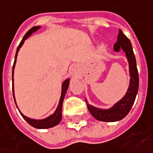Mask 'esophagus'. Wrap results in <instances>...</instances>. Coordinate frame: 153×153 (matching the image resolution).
<instances>
[{"instance_id":"obj_1","label":"esophagus","mask_w":153,"mask_h":153,"mask_svg":"<svg viewBox=\"0 0 153 153\" xmlns=\"http://www.w3.org/2000/svg\"><path fill=\"white\" fill-rule=\"evenodd\" d=\"M72 72H73V74H76V69H75V68H73Z\"/></svg>"}]
</instances>
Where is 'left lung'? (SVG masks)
<instances>
[{
    "label": "left lung",
    "instance_id": "1",
    "mask_svg": "<svg viewBox=\"0 0 153 153\" xmlns=\"http://www.w3.org/2000/svg\"><path fill=\"white\" fill-rule=\"evenodd\" d=\"M123 51L127 59L129 65V74H130V83L127 91L119 101L115 103L109 109H101L90 105L87 100V107L90 113L96 120L105 122H114L122 120L126 116L133 105L136 96L137 94L139 87V78L137 68V62L134 55L131 43L127 37H126L121 30H119V34L117 37V42L114 44V51L119 52Z\"/></svg>",
    "mask_w": 153,
    "mask_h": 153
}]
</instances>
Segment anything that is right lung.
<instances>
[{"mask_svg":"<svg viewBox=\"0 0 153 153\" xmlns=\"http://www.w3.org/2000/svg\"><path fill=\"white\" fill-rule=\"evenodd\" d=\"M39 28H41L40 26H37V27H33V28H31L29 30L27 33L25 34L24 37L22 38V40L20 42L19 46L17 47V49H16V53L15 56V61H14V64H13V67H12V92H13V97H14V100H15L16 105L17 107L16 102L15 99V94H14V79H13V75H14V68H15L16 62V58H17V54H18V52H19L20 48H22V46L23 45L25 40H27L33 33L37 32V30ZM69 82H70V79L67 78L65 80L63 81V84H62V91H61V96H60V100H59V105L56 108V111H55L52 115L48 116L46 118H43V119H40V120H36V119H32V118H29L27 116H24L22 112L20 111L18 107V111L21 113L22 116L24 118V120L28 123L29 125H31L32 126L35 127L37 129H48L51 128V127H53L55 126H57L59 124V122L62 120V107H63V100H64V96L66 94V92L68 90V85H69Z\"/></svg>","mask_w":153,"mask_h":153,"instance_id":"add662e5","label":"right lung"}]
</instances>
